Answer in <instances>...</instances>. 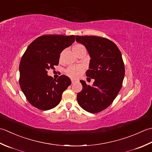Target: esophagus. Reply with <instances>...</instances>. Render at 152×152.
Returning a JSON list of instances; mask_svg holds the SVG:
<instances>
[{
  "mask_svg": "<svg viewBox=\"0 0 152 152\" xmlns=\"http://www.w3.org/2000/svg\"><path fill=\"white\" fill-rule=\"evenodd\" d=\"M76 81H77V80H75V79H72V83H74L76 82Z\"/></svg>",
  "mask_w": 152,
  "mask_h": 152,
  "instance_id": "obj_1",
  "label": "esophagus"
}]
</instances>
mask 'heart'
Listing matches in <instances>:
<instances>
[{
	"label": "heart",
	"instance_id": "b5f03b06",
	"mask_svg": "<svg viewBox=\"0 0 152 152\" xmlns=\"http://www.w3.org/2000/svg\"><path fill=\"white\" fill-rule=\"evenodd\" d=\"M85 50L84 46L81 44H75L73 46V50L77 55L79 52L83 50ZM61 58V54L60 56V59ZM83 72V67L81 66H71L68 67L66 70V73L67 76H69L71 78L77 79L80 75Z\"/></svg>",
	"mask_w": 152,
	"mask_h": 152
}]
</instances>
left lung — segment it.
Here are the masks:
<instances>
[{
    "label": "left lung",
    "mask_w": 152,
    "mask_h": 152,
    "mask_svg": "<svg viewBox=\"0 0 152 152\" xmlns=\"http://www.w3.org/2000/svg\"><path fill=\"white\" fill-rule=\"evenodd\" d=\"M76 41L87 49L91 59L86 75L94 79L92 86L80 80L83 90L77 94L79 106L96 113L106 109L117 97L125 76L122 55L110 40L97 36H76Z\"/></svg>",
    "instance_id": "1"
}]
</instances>
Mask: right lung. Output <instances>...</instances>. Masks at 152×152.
<instances>
[{
    "mask_svg": "<svg viewBox=\"0 0 152 152\" xmlns=\"http://www.w3.org/2000/svg\"><path fill=\"white\" fill-rule=\"evenodd\" d=\"M75 41V35L39 37L28 46L20 64L19 83L29 103L41 110H48L60 103L63 92L72 81L62 75L54 79L48 71L58 66L60 53Z\"/></svg>",
    "mask_w": 152,
    "mask_h": 152,
    "instance_id": "add662e5",
    "label": "right lung"
}]
</instances>
